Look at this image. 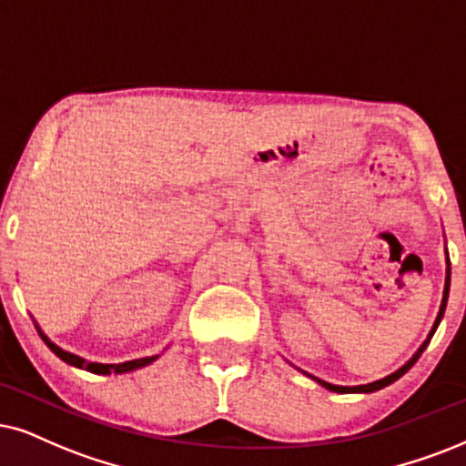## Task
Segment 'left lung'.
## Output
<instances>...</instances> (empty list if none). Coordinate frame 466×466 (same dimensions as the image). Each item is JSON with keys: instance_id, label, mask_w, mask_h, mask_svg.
I'll return each instance as SVG.
<instances>
[{"instance_id": "1", "label": "left lung", "mask_w": 466, "mask_h": 466, "mask_svg": "<svg viewBox=\"0 0 466 466\" xmlns=\"http://www.w3.org/2000/svg\"><path fill=\"white\" fill-rule=\"evenodd\" d=\"M447 260V270H445V290H443V301H441V308H439V316H437V320H434V325H432V329H430V333H428V338H426V341H423V344L420 346V349H417V352L413 357L409 359V361H406L402 368H398L396 372H391L390 376H385V379H380V380H374V382H368V385H355V387H341V385H331V382H327V380H320V379H316V376H311V374H308V372H301L303 374H308L309 379H314L318 385H322L325 387V390H329V391H333V393H372V391H379V390H382V387H387V385H391V382H396L400 376H404L406 372H409L410 368H413L415 365V361L417 359L421 357V352L426 350V346L430 344V339H432V335H434V331H437V327H439V322H441V318H443V314H445V305H447V297H450V279H451V268H450V258H445Z\"/></svg>"}]
</instances>
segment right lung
<instances>
[{
	"label": "right lung",
	"instance_id": "1",
	"mask_svg": "<svg viewBox=\"0 0 466 466\" xmlns=\"http://www.w3.org/2000/svg\"><path fill=\"white\" fill-rule=\"evenodd\" d=\"M34 325H36V329H38V335H40V338H43L45 344L49 346L51 352H56V355L60 357L62 361H66L68 365H75V368L87 370V372H92V374H103V376H107V374H127V372H133V370L146 368V365H150L152 361H157V359H158V355H155V357L133 359V361H125V363H96V361H86L84 357L73 355V352L62 350L60 346L53 344V341H51L49 338H46V335H45L43 331H40L38 322H34Z\"/></svg>",
	"mask_w": 466,
	"mask_h": 466
}]
</instances>
